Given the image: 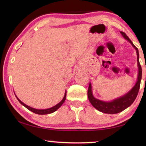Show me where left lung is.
Segmentation results:
<instances>
[{
    "label": "left lung",
    "instance_id": "8db88e82",
    "mask_svg": "<svg viewBox=\"0 0 146 146\" xmlns=\"http://www.w3.org/2000/svg\"><path fill=\"white\" fill-rule=\"evenodd\" d=\"M120 33L122 35L123 37L132 44V46L137 50V62L138 66V75L137 82L136 83L134 87L132 88L131 90L129 91L127 94H125L123 97H120L117 98V99H115L111 101V102H104V101L98 100L94 97L92 93L91 84H90L88 91V97L90 103L93 105L94 108H95L99 111L104 113H108V114H116V113H120L132 104L137 97L138 91H139L140 86V81H141L142 78V68L139 62V53H138V48L133 44L131 40H130L124 32L120 31Z\"/></svg>",
    "mask_w": 146,
    "mask_h": 146
}]
</instances>
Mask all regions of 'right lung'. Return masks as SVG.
<instances>
[{
    "label": "right lung",
    "instance_id": "right-lung-1",
    "mask_svg": "<svg viewBox=\"0 0 146 146\" xmlns=\"http://www.w3.org/2000/svg\"><path fill=\"white\" fill-rule=\"evenodd\" d=\"M66 91L65 93V95H64V97L63 98V99L62 100L61 102H59L58 104H56V106H53V108L46 109V110H36V109L32 108L31 107H29V106L26 105L25 104H24L23 102H21V101L17 97V100L19 101V102L21 103L22 105H23L24 107H26L27 109H28V110H29V111H31L33 112L34 113H36V114H38V115H47V114H49V113L55 112L56 110H57L58 109L60 108L62 105V104L64 102V101H65V100H66Z\"/></svg>",
    "mask_w": 146,
    "mask_h": 146
}]
</instances>
